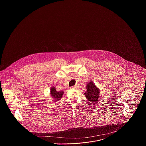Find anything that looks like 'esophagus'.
<instances>
[{"mask_svg":"<svg viewBox=\"0 0 146 146\" xmlns=\"http://www.w3.org/2000/svg\"><path fill=\"white\" fill-rule=\"evenodd\" d=\"M77 88H78V86H74L71 87V88H72V89H76Z\"/></svg>","mask_w":146,"mask_h":146,"instance_id":"esophagus-1","label":"esophagus"}]
</instances>
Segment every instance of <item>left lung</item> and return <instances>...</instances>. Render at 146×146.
Instances as JSON below:
<instances>
[{"mask_svg":"<svg viewBox=\"0 0 146 146\" xmlns=\"http://www.w3.org/2000/svg\"><path fill=\"white\" fill-rule=\"evenodd\" d=\"M87 91L84 92L86 98L91 102H96L98 101L100 94V90L95 86L93 81H90L87 86Z\"/></svg>","mask_w":146,"mask_h":146,"instance_id":"left-lung-1","label":"left lung"}]
</instances>
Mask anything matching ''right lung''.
I'll return each instance as SVG.
<instances>
[{
  "instance_id": "1",
  "label": "right lung",
  "mask_w": 146,
  "mask_h": 146,
  "mask_svg": "<svg viewBox=\"0 0 146 146\" xmlns=\"http://www.w3.org/2000/svg\"><path fill=\"white\" fill-rule=\"evenodd\" d=\"M50 95L53 98V101L56 102L59 100L63 96L64 92V91H57L55 88V87H51L50 89Z\"/></svg>"
}]
</instances>
